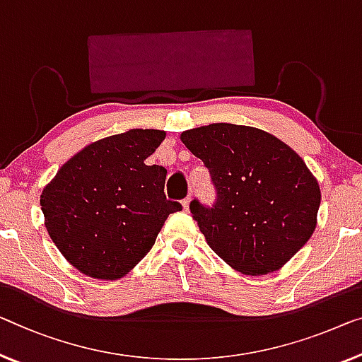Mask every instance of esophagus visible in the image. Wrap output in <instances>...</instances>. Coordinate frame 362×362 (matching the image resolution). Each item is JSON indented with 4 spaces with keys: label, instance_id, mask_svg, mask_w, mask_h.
Segmentation results:
<instances>
[{
    "label": "esophagus",
    "instance_id": "esophagus-1",
    "mask_svg": "<svg viewBox=\"0 0 362 362\" xmlns=\"http://www.w3.org/2000/svg\"><path fill=\"white\" fill-rule=\"evenodd\" d=\"M190 202H192V193L182 202V206H183V209H185V211H188V208H190Z\"/></svg>",
    "mask_w": 362,
    "mask_h": 362
}]
</instances>
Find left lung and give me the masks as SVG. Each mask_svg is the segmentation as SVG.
<instances>
[{
    "label": "left lung",
    "instance_id": "1",
    "mask_svg": "<svg viewBox=\"0 0 362 362\" xmlns=\"http://www.w3.org/2000/svg\"><path fill=\"white\" fill-rule=\"evenodd\" d=\"M180 139L218 190L213 208L190 204L213 252L252 276L283 268L314 234L322 198L300 156L268 132L234 123L187 129Z\"/></svg>",
    "mask_w": 362,
    "mask_h": 362
}]
</instances>
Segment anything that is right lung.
Masks as SVG:
<instances>
[{"label":"right lung","mask_w":362,"mask_h":362,"mask_svg":"<svg viewBox=\"0 0 362 362\" xmlns=\"http://www.w3.org/2000/svg\"><path fill=\"white\" fill-rule=\"evenodd\" d=\"M164 138L163 129L134 128L97 139L43 187L47 233L86 276H125L153 249L167 216L182 209L164 195V167L144 164Z\"/></svg>","instance_id":"obj_1"}]
</instances>
